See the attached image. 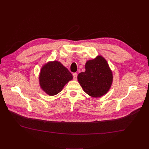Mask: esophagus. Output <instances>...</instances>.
<instances>
[{
  "mask_svg": "<svg viewBox=\"0 0 149 149\" xmlns=\"http://www.w3.org/2000/svg\"><path fill=\"white\" fill-rule=\"evenodd\" d=\"M73 77H74V80H77V73H74L73 74Z\"/></svg>",
  "mask_w": 149,
  "mask_h": 149,
  "instance_id": "obj_1",
  "label": "esophagus"
}]
</instances>
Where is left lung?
Here are the masks:
<instances>
[{
  "label": "left lung",
  "mask_w": 149,
  "mask_h": 149,
  "mask_svg": "<svg viewBox=\"0 0 149 149\" xmlns=\"http://www.w3.org/2000/svg\"><path fill=\"white\" fill-rule=\"evenodd\" d=\"M85 68L86 71L79 73L77 77L84 92L94 98L107 94L112 86L113 75L106 59L98 55L87 61Z\"/></svg>",
  "instance_id": "left-lung-1"
}]
</instances>
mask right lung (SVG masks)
I'll return each mask as SVG.
<instances>
[{"instance_id":"add662e5","label":"right lung","mask_w":149,"mask_h":149,"mask_svg":"<svg viewBox=\"0 0 149 149\" xmlns=\"http://www.w3.org/2000/svg\"><path fill=\"white\" fill-rule=\"evenodd\" d=\"M73 78L68 70L58 61H49L42 65L39 75V86L49 96L60 93L65 85Z\"/></svg>"}]
</instances>
